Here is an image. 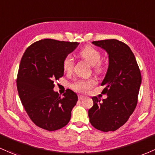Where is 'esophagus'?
Wrapping results in <instances>:
<instances>
[{"mask_svg": "<svg viewBox=\"0 0 155 155\" xmlns=\"http://www.w3.org/2000/svg\"><path fill=\"white\" fill-rule=\"evenodd\" d=\"M78 98H79V100H83L85 98V97L83 96H81V95H79V96H78Z\"/></svg>", "mask_w": 155, "mask_h": 155, "instance_id": "34e87169", "label": "esophagus"}]
</instances>
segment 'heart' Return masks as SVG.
I'll use <instances>...</instances> for the list:
<instances>
[{"label": "heart", "instance_id": "obj_1", "mask_svg": "<svg viewBox=\"0 0 155 155\" xmlns=\"http://www.w3.org/2000/svg\"><path fill=\"white\" fill-rule=\"evenodd\" d=\"M79 56L92 65L93 72L96 74H101L105 71L104 62L101 60V54L98 50L91 45H87L79 51ZM74 66V61L71 56L68 55L62 61V68L66 73L72 72ZM96 81L94 79H80L76 80L71 84L73 90L79 93H87L96 85Z\"/></svg>", "mask_w": 155, "mask_h": 155}]
</instances>
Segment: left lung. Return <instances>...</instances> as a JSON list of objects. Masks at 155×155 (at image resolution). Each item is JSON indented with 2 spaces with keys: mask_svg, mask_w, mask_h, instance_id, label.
<instances>
[{
  "mask_svg": "<svg viewBox=\"0 0 155 155\" xmlns=\"http://www.w3.org/2000/svg\"><path fill=\"white\" fill-rule=\"evenodd\" d=\"M106 50L109 67L101 85L107 95L102 101L93 97V106L88 110L90 122L103 132L115 131L123 126L137 106L141 84V74L130 48L115 39L93 41Z\"/></svg>",
  "mask_w": 155,
  "mask_h": 155,
  "instance_id": "obj_1",
  "label": "left lung"
}]
</instances>
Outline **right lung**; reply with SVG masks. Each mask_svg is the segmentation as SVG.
<instances>
[{
	"label": "right lung",
	"mask_w": 155,
	"mask_h": 155,
	"mask_svg": "<svg viewBox=\"0 0 155 155\" xmlns=\"http://www.w3.org/2000/svg\"><path fill=\"white\" fill-rule=\"evenodd\" d=\"M79 45L44 39L34 42L22 57L17 76V88L25 112L40 128L55 131L68 124L71 110L78 101L67 89L62 97L54 92V81L62 77V61Z\"/></svg>",
	"instance_id": "1"
}]
</instances>
